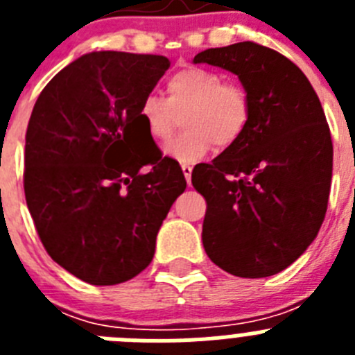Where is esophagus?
I'll use <instances>...</instances> for the list:
<instances>
[{
  "label": "esophagus",
  "mask_w": 355,
  "mask_h": 355,
  "mask_svg": "<svg viewBox=\"0 0 355 355\" xmlns=\"http://www.w3.org/2000/svg\"><path fill=\"white\" fill-rule=\"evenodd\" d=\"M181 171H183L184 180H187V183L190 184V181H192V171H193V167H192V165H190V163H183V165H181Z\"/></svg>",
  "instance_id": "1"
}]
</instances>
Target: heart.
I'll return each instance as SVG.
<instances>
[{"label": "heart", "mask_w": 355, "mask_h": 355, "mask_svg": "<svg viewBox=\"0 0 355 355\" xmlns=\"http://www.w3.org/2000/svg\"><path fill=\"white\" fill-rule=\"evenodd\" d=\"M167 97L147 94L140 101L139 122L156 142L172 139L178 126L184 131L165 153L178 162L202 158L216 146L229 149L243 137L252 119V97L220 72L199 65H184L165 80Z\"/></svg>", "instance_id": "1"}]
</instances>
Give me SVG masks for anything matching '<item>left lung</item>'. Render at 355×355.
I'll list each match as a JSON object with an SVG mask.
<instances>
[{"label":"left lung","instance_id":"8db88e82","mask_svg":"<svg viewBox=\"0 0 355 355\" xmlns=\"http://www.w3.org/2000/svg\"><path fill=\"white\" fill-rule=\"evenodd\" d=\"M196 64L240 78L252 119L240 140L192 171L206 199L202 245L238 277H268L311 245L325 218L332 140L324 108L302 71L256 42L200 51Z\"/></svg>","mask_w":355,"mask_h":355}]
</instances>
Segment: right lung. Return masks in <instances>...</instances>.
<instances>
[{"mask_svg":"<svg viewBox=\"0 0 355 355\" xmlns=\"http://www.w3.org/2000/svg\"><path fill=\"white\" fill-rule=\"evenodd\" d=\"M168 67L159 55L89 53L62 69L33 106L28 209L53 261L85 283L119 284L147 268L159 225L187 188L180 163L163 158L137 117Z\"/></svg>","mask_w":355,"mask_h":355,"instance_id":"1","label":"right lung"}]
</instances>
